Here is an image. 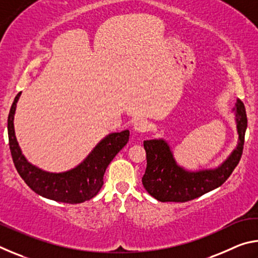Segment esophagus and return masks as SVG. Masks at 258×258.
Listing matches in <instances>:
<instances>
[{"mask_svg": "<svg viewBox=\"0 0 258 258\" xmlns=\"http://www.w3.org/2000/svg\"><path fill=\"white\" fill-rule=\"evenodd\" d=\"M133 128L135 132H138V133H145L150 130V124H149V121H147L145 119H138L134 123Z\"/></svg>", "mask_w": 258, "mask_h": 258, "instance_id": "1", "label": "esophagus"}]
</instances>
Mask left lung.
Here are the masks:
<instances>
[{
	"mask_svg": "<svg viewBox=\"0 0 258 258\" xmlns=\"http://www.w3.org/2000/svg\"><path fill=\"white\" fill-rule=\"evenodd\" d=\"M238 143L226 159L216 167L189 171L177 163L172 147L164 138L146 140L147 169L142 184L148 194L161 203H185L221 186L232 174L242 155L247 116L243 103L237 100L232 109Z\"/></svg>",
	"mask_w": 258,
	"mask_h": 258,
	"instance_id": "left-lung-1",
	"label": "left lung"
}]
</instances>
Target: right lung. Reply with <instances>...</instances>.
Wrapping results in <instances>:
<instances>
[{
  "mask_svg": "<svg viewBox=\"0 0 258 258\" xmlns=\"http://www.w3.org/2000/svg\"><path fill=\"white\" fill-rule=\"evenodd\" d=\"M20 94H17L9 112L8 135L12 159L21 178L41 197L58 203L80 204L93 198L103 185L108 165L128 142L130 131L106 135L74 168L64 172L45 171L28 161L16 138L15 113Z\"/></svg>",
  "mask_w": 258,
  "mask_h": 258,
  "instance_id": "obj_1",
  "label": "right lung"
}]
</instances>
